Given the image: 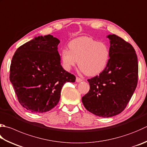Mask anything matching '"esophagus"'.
Wrapping results in <instances>:
<instances>
[{"label": "esophagus", "mask_w": 147, "mask_h": 147, "mask_svg": "<svg viewBox=\"0 0 147 147\" xmlns=\"http://www.w3.org/2000/svg\"><path fill=\"white\" fill-rule=\"evenodd\" d=\"M82 81V79L79 78V77H76V82H81Z\"/></svg>", "instance_id": "obj_1"}]
</instances>
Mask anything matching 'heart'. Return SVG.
Here are the masks:
<instances>
[{"label": "heart", "instance_id": "heart-1", "mask_svg": "<svg viewBox=\"0 0 147 147\" xmlns=\"http://www.w3.org/2000/svg\"><path fill=\"white\" fill-rule=\"evenodd\" d=\"M69 50L63 49L61 52L63 66L70 70L77 63L79 70L89 76H95L102 72L109 62L110 52L104 42L88 36H81L71 40Z\"/></svg>", "mask_w": 147, "mask_h": 147}]
</instances>
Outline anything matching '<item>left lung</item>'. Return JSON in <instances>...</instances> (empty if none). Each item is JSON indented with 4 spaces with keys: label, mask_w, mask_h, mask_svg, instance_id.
I'll return each mask as SVG.
<instances>
[{
    "label": "left lung",
    "mask_w": 147,
    "mask_h": 147,
    "mask_svg": "<svg viewBox=\"0 0 147 147\" xmlns=\"http://www.w3.org/2000/svg\"><path fill=\"white\" fill-rule=\"evenodd\" d=\"M107 38L110 43V58L105 70L88 79L89 92L82 102L88 111L108 118L122 112L137 86L138 58L131 44L115 34Z\"/></svg>",
    "instance_id": "8db88e82"
}]
</instances>
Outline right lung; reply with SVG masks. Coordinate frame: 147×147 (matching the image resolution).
I'll return each mask as SVG.
<instances>
[{
  "label": "right lung",
  "instance_id": "right-lung-1",
  "mask_svg": "<svg viewBox=\"0 0 147 147\" xmlns=\"http://www.w3.org/2000/svg\"><path fill=\"white\" fill-rule=\"evenodd\" d=\"M51 34L35 37L18 48L10 66V81L20 104L29 111L42 113L58 104L66 82L76 77L61 65L57 46Z\"/></svg>",
  "mask_w": 147,
  "mask_h": 147
}]
</instances>
